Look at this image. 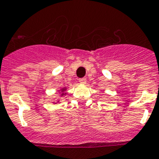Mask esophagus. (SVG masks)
<instances>
[{
	"instance_id": "1",
	"label": "esophagus",
	"mask_w": 159,
	"mask_h": 159,
	"mask_svg": "<svg viewBox=\"0 0 159 159\" xmlns=\"http://www.w3.org/2000/svg\"><path fill=\"white\" fill-rule=\"evenodd\" d=\"M79 82L81 84H86V82H87V80H86L85 78L80 79V80H79Z\"/></svg>"
}]
</instances>
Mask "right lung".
<instances>
[{
    "label": "right lung",
    "instance_id": "1",
    "mask_svg": "<svg viewBox=\"0 0 159 159\" xmlns=\"http://www.w3.org/2000/svg\"><path fill=\"white\" fill-rule=\"evenodd\" d=\"M66 90H67L66 87H61V89H60V90L58 91V92H60V93H59V94H60V97H63V96L66 95V94H67V93L66 92ZM53 104L60 103V100H57V101H56V102H53Z\"/></svg>",
    "mask_w": 159,
    "mask_h": 159
}]
</instances>
